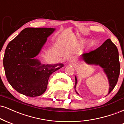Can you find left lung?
Segmentation results:
<instances>
[{"instance_id":"1","label":"left lung","mask_w":124,"mask_h":124,"mask_svg":"<svg viewBox=\"0 0 124 124\" xmlns=\"http://www.w3.org/2000/svg\"><path fill=\"white\" fill-rule=\"evenodd\" d=\"M83 60L88 64L99 65L103 69L108 79V94L114 89L117 84L120 71V64L117 47L111 39H108L100 47L88 53L82 54ZM76 88L77 79L75 77ZM77 94V92L75 90Z\"/></svg>"}]
</instances>
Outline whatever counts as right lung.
<instances>
[{
	"mask_svg": "<svg viewBox=\"0 0 124 124\" xmlns=\"http://www.w3.org/2000/svg\"><path fill=\"white\" fill-rule=\"evenodd\" d=\"M54 30L52 28H26L7 45L3 57L6 76L20 93L30 97L41 95L47 89L50 75L64 66L62 63L41 64L33 58Z\"/></svg>",
	"mask_w": 124,
	"mask_h": 124,
	"instance_id": "add662e5",
	"label": "right lung"
}]
</instances>
